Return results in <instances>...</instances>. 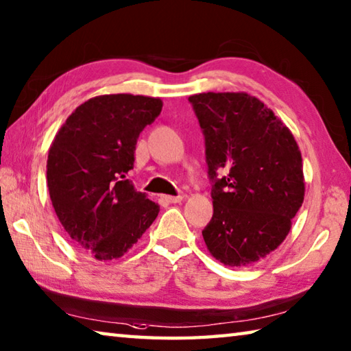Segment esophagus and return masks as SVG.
Segmentation results:
<instances>
[{"label": "esophagus", "instance_id": "34e87169", "mask_svg": "<svg viewBox=\"0 0 351 351\" xmlns=\"http://www.w3.org/2000/svg\"><path fill=\"white\" fill-rule=\"evenodd\" d=\"M165 200H167L168 203H180L183 200L182 195H177V197H173V195H165L163 197Z\"/></svg>", "mask_w": 351, "mask_h": 351}]
</instances>
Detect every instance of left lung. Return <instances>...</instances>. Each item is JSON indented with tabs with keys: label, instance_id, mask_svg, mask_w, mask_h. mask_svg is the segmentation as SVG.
Returning a JSON list of instances; mask_svg holds the SVG:
<instances>
[{
	"label": "left lung",
	"instance_id": "left-lung-1",
	"mask_svg": "<svg viewBox=\"0 0 351 351\" xmlns=\"http://www.w3.org/2000/svg\"><path fill=\"white\" fill-rule=\"evenodd\" d=\"M203 130L214 215L203 238L230 267L275 250L304 202L302 158L293 134L247 93L189 96Z\"/></svg>",
	"mask_w": 351,
	"mask_h": 351
}]
</instances>
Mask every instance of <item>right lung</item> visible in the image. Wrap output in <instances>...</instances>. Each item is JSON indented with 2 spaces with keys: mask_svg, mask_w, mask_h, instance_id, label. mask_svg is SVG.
Segmentation results:
<instances>
[{
  "mask_svg": "<svg viewBox=\"0 0 351 351\" xmlns=\"http://www.w3.org/2000/svg\"><path fill=\"white\" fill-rule=\"evenodd\" d=\"M158 97L104 95L73 111L51 142L47 186L71 241L99 261L121 258L158 214L125 176L138 134L162 111Z\"/></svg>",
  "mask_w": 351,
  "mask_h": 351,
  "instance_id": "add662e5",
  "label": "right lung"
}]
</instances>
